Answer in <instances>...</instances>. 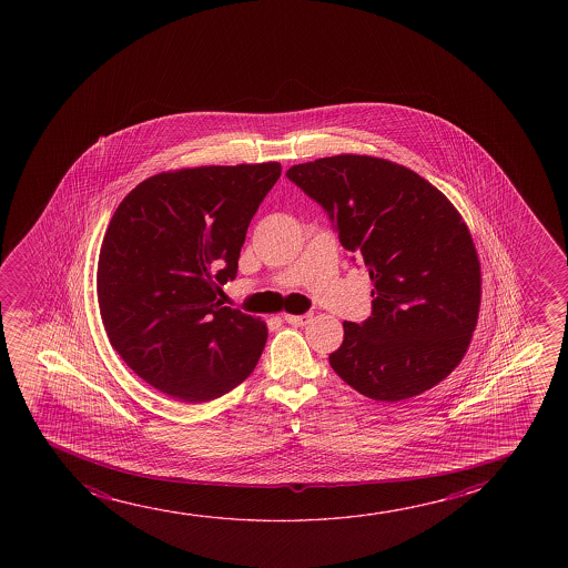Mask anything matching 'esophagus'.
<instances>
[{
    "instance_id": "34e87169",
    "label": "esophagus",
    "mask_w": 568,
    "mask_h": 568,
    "mask_svg": "<svg viewBox=\"0 0 568 568\" xmlns=\"http://www.w3.org/2000/svg\"><path fill=\"white\" fill-rule=\"evenodd\" d=\"M311 318V312H306V314H285V322L291 326H306Z\"/></svg>"
}]
</instances>
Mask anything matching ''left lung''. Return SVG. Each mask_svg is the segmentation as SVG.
<instances>
[{"instance_id": "1", "label": "left lung", "mask_w": 568, "mask_h": 568, "mask_svg": "<svg viewBox=\"0 0 568 568\" xmlns=\"http://www.w3.org/2000/svg\"><path fill=\"white\" fill-rule=\"evenodd\" d=\"M329 215L373 280V314L343 322L329 365L358 394L402 402L443 382L466 355L481 304L474 239L448 197L386 159L335 155L287 171Z\"/></svg>"}]
</instances>
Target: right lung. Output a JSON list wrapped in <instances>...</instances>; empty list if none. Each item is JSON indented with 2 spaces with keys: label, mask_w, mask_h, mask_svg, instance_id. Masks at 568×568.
Returning a JSON list of instances; mask_svg holds the SVG:
<instances>
[{
  "label": "right lung",
  "mask_w": 568,
  "mask_h": 568,
  "mask_svg": "<svg viewBox=\"0 0 568 568\" xmlns=\"http://www.w3.org/2000/svg\"><path fill=\"white\" fill-rule=\"evenodd\" d=\"M280 176V163L161 172L110 219L97 270L102 324L125 365L166 396L211 402L256 368L267 327L219 295Z\"/></svg>",
  "instance_id": "add662e5"
}]
</instances>
